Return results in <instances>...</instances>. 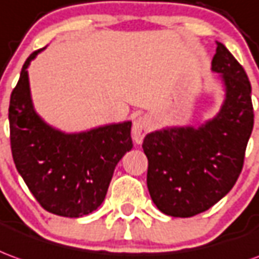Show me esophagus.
<instances>
[{
	"mask_svg": "<svg viewBox=\"0 0 259 259\" xmlns=\"http://www.w3.org/2000/svg\"><path fill=\"white\" fill-rule=\"evenodd\" d=\"M151 127V120L148 116H140L136 119L132 126V136H133V140L137 144H140L144 139V136L147 133L148 130Z\"/></svg>",
	"mask_w": 259,
	"mask_h": 259,
	"instance_id": "obj_1",
	"label": "esophagus"
}]
</instances>
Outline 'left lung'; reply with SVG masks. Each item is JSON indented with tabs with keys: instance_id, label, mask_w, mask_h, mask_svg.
<instances>
[{
	"instance_id": "1",
	"label": "left lung",
	"mask_w": 259,
	"mask_h": 259,
	"mask_svg": "<svg viewBox=\"0 0 259 259\" xmlns=\"http://www.w3.org/2000/svg\"><path fill=\"white\" fill-rule=\"evenodd\" d=\"M216 45L211 71L224 88L216 116L196 126L154 130L143 142L150 196L158 210L174 218H192L230 192L254 127L248 77L223 43Z\"/></svg>"
}]
</instances>
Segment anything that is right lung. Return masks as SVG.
<instances>
[{
  "instance_id": "add662e5",
  "label": "right lung",
  "mask_w": 259,
  "mask_h": 259,
  "mask_svg": "<svg viewBox=\"0 0 259 259\" xmlns=\"http://www.w3.org/2000/svg\"><path fill=\"white\" fill-rule=\"evenodd\" d=\"M45 49L29 56L11 94L12 157L43 209L63 218H82L104 202L115 167L133 147L132 122L75 133L45 122L33 106L28 74L30 61Z\"/></svg>"
}]
</instances>
